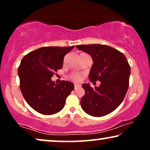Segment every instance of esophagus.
<instances>
[{"label":"esophagus","instance_id":"34e87169","mask_svg":"<svg viewBox=\"0 0 150 150\" xmlns=\"http://www.w3.org/2000/svg\"><path fill=\"white\" fill-rule=\"evenodd\" d=\"M81 87V86L80 85H78V84H75V85H74V89H78V88H80Z\"/></svg>","mask_w":150,"mask_h":150}]
</instances>
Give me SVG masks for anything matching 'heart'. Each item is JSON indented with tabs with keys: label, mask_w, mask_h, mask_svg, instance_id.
Returning a JSON list of instances; mask_svg holds the SVG:
<instances>
[{
	"label": "heart",
	"mask_w": 150,
	"mask_h": 150,
	"mask_svg": "<svg viewBox=\"0 0 150 150\" xmlns=\"http://www.w3.org/2000/svg\"><path fill=\"white\" fill-rule=\"evenodd\" d=\"M69 78H70L71 80H72V81L74 82H79V81H81L82 79L81 75L79 74H77V73L72 74H71Z\"/></svg>",
	"instance_id": "b5f03b06"
}]
</instances>
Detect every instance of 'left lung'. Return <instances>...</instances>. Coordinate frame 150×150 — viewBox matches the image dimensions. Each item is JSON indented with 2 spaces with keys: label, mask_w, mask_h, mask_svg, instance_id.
<instances>
[{
  "label": "left lung",
  "mask_w": 150,
  "mask_h": 150,
  "mask_svg": "<svg viewBox=\"0 0 150 150\" xmlns=\"http://www.w3.org/2000/svg\"><path fill=\"white\" fill-rule=\"evenodd\" d=\"M76 47L89 54L93 59V64L89 75L90 81L101 82L98 87L93 88L89 84L82 85L85 93L81 100V107L89 115H106L120 105L128 91L130 74L128 60L122 52L106 45Z\"/></svg>",
  "instance_id": "obj_1"
}]
</instances>
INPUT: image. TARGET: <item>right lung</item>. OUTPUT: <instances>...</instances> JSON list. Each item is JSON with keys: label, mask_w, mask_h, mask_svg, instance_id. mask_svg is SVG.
Segmentation results:
<instances>
[{"label": "right lung", "mask_w": 150, "mask_h": 150, "mask_svg": "<svg viewBox=\"0 0 150 150\" xmlns=\"http://www.w3.org/2000/svg\"><path fill=\"white\" fill-rule=\"evenodd\" d=\"M74 47H42L22 59L18 69L20 90L28 105L37 112L48 115L64 107L74 85L65 81L55 84L51 78L62 68L64 56Z\"/></svg>", "instance_id": "right-lung-1"}]
</instances>
